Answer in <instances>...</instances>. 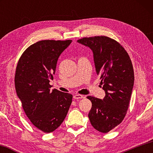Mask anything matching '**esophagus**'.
I'll return each instance as SVG.
<instances>
[{
    "label": "esophagus",
    "mask_w": 153,
    "mask_h": 153,
    "mask_svg": "<svg viewBox=\"0 0 153 153\" xmlns=\"http://www.w3.org/2000/svg\"><path fill=\"white\" fill-rule=\"evenodd\" d=\"M84 98V96L80 95V94H75L74 95V99H81V98Z\"/></svg>",
    "instance_id": "esophagus-1"
}]
</instances>
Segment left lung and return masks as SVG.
Masks as SVG:
<instances>
[{
    "label": "left lung",
    "mask_w": 153,
    "mask_h": 153,
    "mask_svg": "<svg viewBox=\"0 0 153 153\" xmlns=\"http://www.w3.org/2000/svg\"><path fill=\"white\" fill-rule=\"evenodd\" d=\"M89 47L97 75H100L103 99L89 96L88 117L93 128L102 133L115 128L125 117L132 92L134 74L128 53L120 43L107 36L83 38L77 41Z\"/></svg>",
    "instance_id": "1"
}]
</instances>
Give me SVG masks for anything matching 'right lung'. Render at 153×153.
<instances>
[{
  "label": "right lung",
  "mask_w": 153,
  "mask_h": 153,
  "mask_svg": "<svg viewBox=\"0 0 153 153\" xmlns=\"http://www.w3.org/2000/svg\"><path fill=\"white\" fill-rule=\"evenodd\" d=\"M72 40H41L29 46L16 67L15 86L27 117L45 133L55 131L63 123L73 96L54 89L53 79L61 54Z\"/></svg>",
  "instance_id": "add662e5"
}]
</instances>
